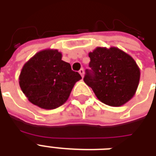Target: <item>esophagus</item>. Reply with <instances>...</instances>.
<instances>
[{"label":"esophagus","mask_w":156,"mask_h":156,"mask_svg":"<svg viewBox=\"0 0 156 156\" xmlns=\"http://www.w3.org/2000/svg\"><path fill=\"white\" fill-rule=\"evenodd\" d=\"M78 73H80V75H81L82 77L83 78V75H84V70H83V68H81L79 71H78Z\"/></svg>","instance_id":"34e87169"}]
</instances>
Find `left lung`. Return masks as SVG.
I'll use <instances>...</instances> for the list:
<instances>
[{
	"label": "left lung",
	"mask_w": 156,
	"mask_h": 156,
	"mask_svg": "<svg viewBox=\"0 0 156 156\" xmlns=\"http://www.w3.org/2000/svg\"><path fill=\"white\" fill-rule=\"evenodd\" d=\"M88 57L92 70H86L83 81L102 103L119 107L134 97L140 70L130 55L115 47H98Z\"/></svg>",
	"instance_id": "obj_1"
}]
</instances>
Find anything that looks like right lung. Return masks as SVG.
Listing matches in <instances>:
<instances>
[{
  "label": "right lung",
  "instance_id": "add662e5",
  "mask_svg": "<svg viewBox=\"0 0 156 156\" xmlns=\"http://www.w3.org/2000/svg\"><path fill=\"white\" fill-rule=\"evenodd\" d=\"M82 78L62 60L57 49L37 52L22 67L19 85L28 100L39 108L54 109L68 100L74 84Z\"/></svg>",
  "mask_w": 156,
  "mask_h": 156
}]
</instances>
